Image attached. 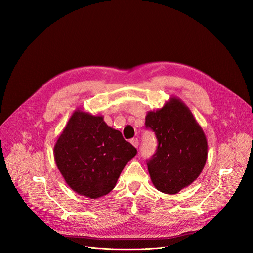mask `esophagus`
I'll return each instance as SVG.
<instances>
[{
	"label": "esophagus",
	"mask_w": 253,
	"mask_h": 253,
	"mask_svg": "<svg viewBox=\"0 0 253 253\" xmlns=\"http://www.w3.org/2000/svg\"><path fill=\"white\" fill-rule=\"evenodd\" d=\"M129 142H131V143L134 145L135 148L138 147V144H139V142H138V138H132V139H131V141H129Z\"/></svg>",
	"instance_id": "1"
}]
</instances>
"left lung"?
<instances>
[{"label": "left lung", "mask_w": 253, "mask_h": 253, "mask_svg": "<svg viewBox=\"0 0 253 253\" xmlns=\"http://www.w3.org/2000/svg\"><path fill=\"white\" fill-rule=\"evenodd\" d=\"M145 126L155 132L156 153L148 162L154 187L176 194L197 179L208 157V142L192 112L177 97H170L162 109L150 111Z\"/></svg>", "instance_id": "1"}]
</instances>
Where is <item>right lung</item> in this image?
Masks as SVG:
<instances>
[{
  "label": "right lung",
  "mask_w": 253,
  "mask_h": 253,
  "mask_svg": "<svg viewBox=\"0 0 253 253\" xmlns=\"http://www.w3.org/2000/svg\"><path fill=\"white\" fill-rule=\"evenodd\" d=\"M137 154L122 134L101 115L76 110L53 147V156L67 186L91 200L110 193L125 166Z\"/></svg>",
  "instance_id": "right-lung-1"
}]
</instances>
